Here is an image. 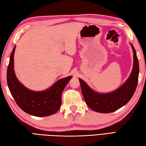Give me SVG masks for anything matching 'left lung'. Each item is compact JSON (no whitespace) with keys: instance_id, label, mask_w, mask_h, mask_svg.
I'll list each match as a JSON object with an SVG mask.
<instances>
[{"instance_id":"obj_1","label":"left lung","mask_w":146,"mask_h":146,"mask_svg":"<svg viewBox=\"0 0 146 146\" xmlns=\"http://www.w3.org/2000/svg\"><path fill=\"white\" fill-rule=\"evenodd\" d=\"M130 45L133 53V69L129 77L117 90L107 93L98 92L78 78L85 102L94 111L102 113L114 112L126 105L133 96L138 85L139 69L135 48L133 44Z\"/></svg>"}]
</instances>
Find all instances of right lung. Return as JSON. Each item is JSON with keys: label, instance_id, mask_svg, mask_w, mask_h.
Masks as SVG:
<instances>
[{"label": "right lung", "instance_id": "right-lung-1", "mask_svg": "<svg viewBox=\"0 0 146 146\" xmlns=\"http://www.w3.org/2000/svg\"><path fill=\"white\" fill-rule=\"evenodd\" d=\"M15 48L16 46L10 55L7 74L8 86L13 99L24 111L30 115L45 117L54 114L61 107V94L72 76L58 80L46 90L35 91L29 90L16 76L14 70Z\"/></svg>", "mask_w": 146, "mask_h": 146}]
</instances>
